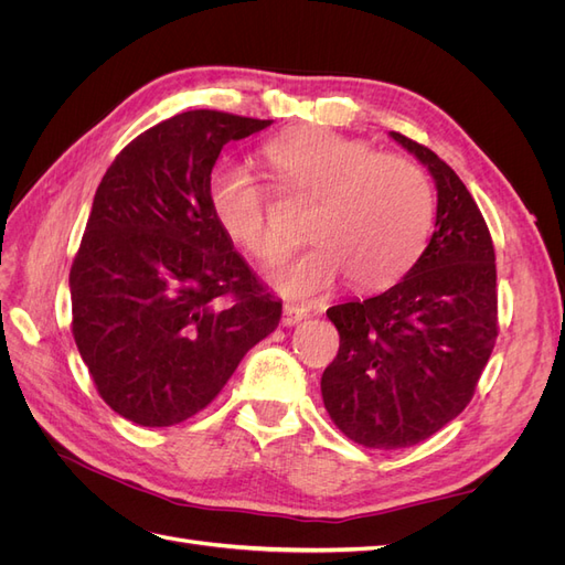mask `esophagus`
I'll return each instance as SVG.
<instances>
[{"instance_id": "obj_1", "label": "esophagus", "mask_w": 565, "mask_h": 565, "mask_svg": "<svg viewBox=\"0 0 565 565\" xmlns=\"http://www.w3.org/2000/svg\"><path fill=\"white\" fill-rule=\"evenodd\" d=\"M306 316H309V311H306L303 306L285 303V309H282V324H285V328H295V324L301 322Z\"/></svg>"}]
</instances>
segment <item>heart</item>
I'll return each instance as SVG.
<instances>
[{"label":"heart","mask_w":565,"mask_h":565,"mask_svg":"<svg viewBox=\"0 0 565 565\" xmlns=\"http://www.w3.org/2000/svg\"><path fill=\"white\" fill-rule=\"evenodd\" d=\"M264 160L287 191L313 200L306 216L313 247L273 278L285 297L330 292L344 276L361 292H377L413 268L434 216L431 183L417 162L328 129L282 134L264 146ZM207 198L218 226L256 262L285 259L289 245L247 169H214Z\"/></svg>","instance_id":"1"}]
</instances>
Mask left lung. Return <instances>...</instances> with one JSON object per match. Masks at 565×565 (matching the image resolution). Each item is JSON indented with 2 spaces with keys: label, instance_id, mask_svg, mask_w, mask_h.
<instances>
[{
  "label": "left lung",
  "instance_id": "left-lung-1",
  "mask_svg": "<svg viewBox=\"0 0 565 565\" xmlns=\"http://www.w3.org/2000/svg\"><path fill=\"white\" fill-rule=\"evenodd\" d=\"M429 169L438 204L431 241L386 292L328 309L339 353L322 403L358 446H417L471 401L498 339V270L486 218L434 150L391 131Z\"/></svg>",
  "mask_w": 565,
  "mask_h": 565
}]
</instances>
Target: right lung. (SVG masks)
I'll use <instances>...</instances> for the list:
<instances>
[{
  "instance_id": "1",
  "label": "right lung",
  "mask_w": 565,
  "mask_h": 565,
  "mask_svg": "<svg viewBox=\"0 0 565 565\" xmlns=\"http://www.w3.org/2000/svg\"><path fill=\"white\" fill-rule=\"evenodd\" d=\"M273 119L188 110L122 148L71 268L73 337L119 417L174 426L207 407L282 303L212 214L221 148Z\"/></svg>"
}]
</instances>
